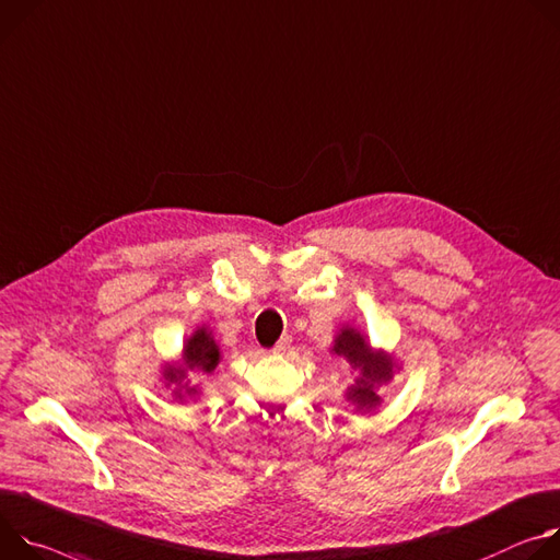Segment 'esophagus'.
<instances>
[{
	"instance_id": "34e87169",
	"label": "esophagus",
	"mask_w": 560,
	"mask_h": 560,
	"mask_svg": "<svg viewBox=\"0 0 560 560\" xmlns=\"http://www.w3.org/2000/svg\"><path fill=\"white\" fill-rule=\"evenodd\" d=\"M289 345H291V338H289V336L280 338V340L276 342V347H273V353H284V351L289 349Z\"/></svg>"
}]
</instances>
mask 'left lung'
I'll return each instance as SVG.
<instances>
[{
  "label": "left lung",
  "mask_w": 560,
  "mask_h": 560,
  "mask_svg": "<svg viewBox=\"0 0 560 560\" xmlns=\"http://www.w3.org/2000/svg\"><path fill=\"white\" fill-rule=\"evenodd\" d=\"M334 351L338 355H345L351 362V366L360 369V376L355 378V385L351 387L349 398L360 409L376 407L381 402V396L376 394L378 385L392 378V360L383 353L371 351L364 338L353 329H342Z\"/></svg>",
  "instance_id": "left-lung-1"
}]
</instances>
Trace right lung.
Here are the masks:
<instances>
[{
  "instance_id": "right-lung-1",
  "label": "right lung",
  "mask_w": 560,
  "mask_h": 560,
  "mask_svg": "<svg viewBox=\"0 0 560 560\" xmlns=\"http://www.w3.org/2000/svg\"><path fill=\"white\" fill-rule=\"evenodd\" d=\"M218 362H220V349H218V345H215V340L211 338V334L207 331V329H198L191 338H189V342H186V347H184V364L189 366V369H198V371H207V374H211V371L218 366ZM164 378L168 381V383H173L175 387H179L177 392H175V396L177 398H182V389L186 387V385H182V381H184V369H166L164 371ZM189 394H194L196 389H186Z\"/></svg>"
}]
</instances>
